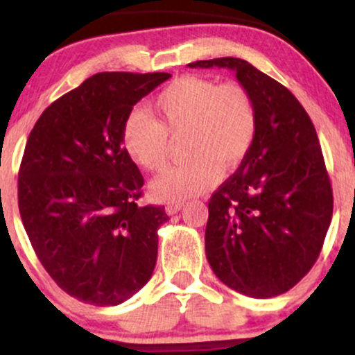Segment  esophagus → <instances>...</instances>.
Instances as JSON below:
<instances>
[{"label":"esophagus","mask_w":355,"mask_h":355,"mask_svg":"<svg viewBox=\"0 0 355 355\" xmlns=\"http://www.w3.org/2000/svg\"><path fill=\"white\" fill-rule=\"evenodd\" d=\"M182 207H183V203H180V202H175V203H168V205L165 207V211L168 215H175V214H178V211L182 210Z\"/></svg>","instance_id":"1"}]
</instances>
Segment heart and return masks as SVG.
Masks as SVG:
<instances>
[{
    "instance_id": "obj_1",
    "label": "heart",
    "mask_w": 355,
    "mask_h": 355,
    "mask_svg": "<svg viewBox=\"0 0 355 355\" xmlns=\"http://www.w3.org/2000/svg\"><path fill=\"white\" fill-rule=\"evenodd\" d=\"M157 120L144 112L126 116L125 152L146 172L168 166L170 138L185 137L187 164L152 182V193L178 202L202 193L245 160L257 135V108L250 92L239 83L218 85L200 76L173 80L153 100Z\"/></svg>"
}]
</instances>
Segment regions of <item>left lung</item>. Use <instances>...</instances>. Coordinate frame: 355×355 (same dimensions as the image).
Masks as SVG:
<instances>
[{"label": "left lung", "instance_id": "left-lung-1", "mask_svg": "<svg viewBox=\"0 0 355 355\" xmlns=\"http://www.w3.org/2000/svg\"><path fill=\"white\" fill-rule=\"evenodd\" d=\"M189 67L232 70L257 108L250 152L209 202L211 270L243 295L284 294L315 263L332 218V187L312 120L284 85L245 60Z\"/></svg>", "mask_w": 355, "mask_h": 355}]
</instances>
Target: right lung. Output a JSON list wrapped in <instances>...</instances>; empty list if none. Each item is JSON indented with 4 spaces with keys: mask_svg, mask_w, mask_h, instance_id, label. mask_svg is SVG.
<instances>
[{
    "mask_svg": "<svg viewBox=\"0 0 355 355\" xmlns=\"http://www.w3.org/2000/svg\"><path fill=\"white\" fill-rule=\"evenodd\" d=\"M172 75L103 71L48 107L24 148L18 207L38 260L68 295L118 305L148 282L164 207L121 146L126 116Z\"/></svg>",
    "mask_w": 355,
    "mask_h": 355,
    "instance_id": "1",
    "label": "right lung"
}]
</instances>
